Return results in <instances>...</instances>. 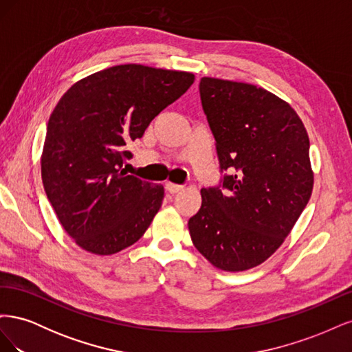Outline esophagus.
I'll return each mask as SVG.
<instances>
[{
  "mask_svg": "<svg viewBox=\"0 0 352 352\" xmlns=\"http://www.w3.org/2000/svg\"><path fill=\"white\" fill-rule=\"evenodd\" d=\"M166 189L168 190L170 194H177V192H180V190L184 189V186H182V185L172 184V182H167V184H166Z\"/></svg>",
  "mask_w": 352,
  "mask_h": 352,
  "instance_id": "1",
  "label": "esophagus"
}]
</instances>
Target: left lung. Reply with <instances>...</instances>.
<instances>
[{"label":"left lung","instance_id":"obj_1","mask_svg":"<svg viewBox=\"0 0 352 352\" xmlns=\"http://www.w3.org/2000/svg\"><path fill=\"white\" fill-rule=\"evenodd\" d=\"M202 109L225 176L201 189L188 221L195 248L225 272L257 267L278 251L313 192L310 140L289 102L251 83L201 78Z\"/></svg>","mask_w":352,"mask_h":352}]
</instances>
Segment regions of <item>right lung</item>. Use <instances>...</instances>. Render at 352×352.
<instances>
[{
    "label": "right lung",
    "mask_w": 352,
    "mask_h": 352,
    "mask_svg": "<svg viewBox=\"0 0 352 352\" xmlns=\"http://www.w3.org/2000/svg\"><path fill=\"white\" fill-rule=\"evenodd\" d=\"M189 72L122 65L73 83L52 110L41 155L47 197L82 250L111 255L140 239L163 185L126 175V145L194 83Z\"/></svg>",
    "instance_id": "1"
}]
</instances>
